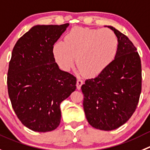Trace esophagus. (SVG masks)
Here are the masks:
<instances>
[{
    "instance_id": "obj_1",
    "label": "esophagus",
    "mask_w": 150,
    "mask_h": 150,
    "mask_svg": "<svg viewBox=\"0 0 150 150\" xmlns=\"http://www.w3.org/2000/svg\"><path fill=\"white\" fill-rule=\"evenodd\" d=\"M83 83V81H81V80H77V83H76V86H77V89H81V87L82 84Z\"/></svg>"
}]
</instances>
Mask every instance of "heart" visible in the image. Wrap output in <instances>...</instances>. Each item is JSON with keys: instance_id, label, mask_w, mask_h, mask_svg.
<instances>
[{"instance_id": "obj_1", "label": "heart", "mask_w": 150, "mask_h": 150, "mask_svg": "<svg viewBox=\"0 0 150 150\" xmlns=\"http://www.w3.org/2000/svg\"><path fill=\"white\" fill-rule=\"evenodd\" d=\"M119 48V40L109 29H90L76 26L57 41L52 52L56 64L67 72L77 67L86 77L94 78L101 74L114 61Z\"/></svg>"}]
</instances>
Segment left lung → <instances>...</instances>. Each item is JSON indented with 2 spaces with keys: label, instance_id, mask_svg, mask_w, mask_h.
I'll return each instance as SVG.
<instances>
[{
  "label": "left lung",
  "instance_id": "1",
  "mask_svg": "<svg viewBox=\"0 0 150 150\" xmlns=\"http://www.w3.org/2000/svg\"><path fill=\"white\" fill-rule=\"evenodd\" d=\"M119 40L117 56L97 77L85 81L83 110L89 124L96 129L111 131L129 119L141 92L140 56L129 39L112 26Z\"/></svg>",
  "mask_w": 150,
  "mask_h": 150
}]
</instances>
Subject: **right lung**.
Listing matches in <instances>:
<instances>
[{
    "label": "right lung",
    "mask_w": 150,
    "mask_h": 150,
    "mask_svg": "<svg viewBox=\"0 0 150 150\" xmlns=\"http://www.w3.org/2000/svg\"><path fill=\"white\" fill-rule=\"evenodd\" d=\"M69 25L33 26L12 50L8 93L18 119L35 132H50L59 126L60 104L76 89L75 77L60 69L52 52Z\"/></svg>",
    "instance_id": "1"
}]
</instances>
